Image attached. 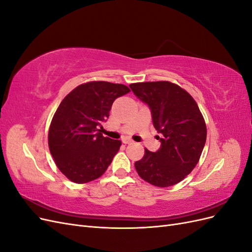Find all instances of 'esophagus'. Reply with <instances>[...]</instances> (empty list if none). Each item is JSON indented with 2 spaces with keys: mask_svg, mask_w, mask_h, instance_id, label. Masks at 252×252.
<instances>
[{
  "mask_svg": "<svg viewBox=\"0 0 252 252\" xmlns=\"http://www.w3.org/2000/svg\"><path fill=\"white\" fill-rule=\"evenodd\" d=\"M123 143H124V144H132V143H133V141H131L130 139H127V138H125V139H123Z\"/></svg>",
  "mask_w": 252,
  "mask_h": 252,
  "instance_id": "obj_1",
  "label": "esophagus"
}]
</instances>
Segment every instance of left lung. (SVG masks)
<instances>
[{"instance_id": "left-lung-1", "label": "left lung", "mask_w": 252, "mask_h": 252, "mask_svg": "<svg viewBox=\"0 0 252 252\" xmlns=\"http://www.w3.org/2000/svg\"><path fill=\"white\" fill-rule=\"evenodd\" d=\"M134 95L151 112L161 147L145 150L134 163L136 172L151 185L169 187L192 171L206 143V124L199 106L187 91L167 81L133 83Z\"/></svg>"}]
</instances>
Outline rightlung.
Here are the masks:
<instances>
[{
    "mask_svg": "<svg viewBox=\"0 0 252 252\" xmlns=\"http://www.w3.org/2000/svg\"><path fill=\"white\" fill-rule=\"evenodd\" d=\"M129 91L123 84L89 82L61 102L51 121L48 144L58 168L71 182L88 183L108 168L122 142L103 136L102 123L114 100Z\"/></svg>",
    "mask_w": 252,
    "mask_h": 252,
    "instance_id": "right-lung-1",
    "label": "right lung"
}]
</instances>
